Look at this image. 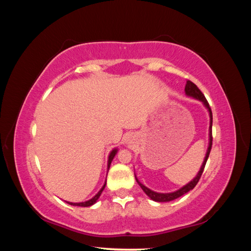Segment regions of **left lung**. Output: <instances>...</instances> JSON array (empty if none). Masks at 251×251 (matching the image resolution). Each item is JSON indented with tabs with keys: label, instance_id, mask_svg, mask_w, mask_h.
<instances>
[{
	"label": "left lung",
	"instance_id": "obj_1",
	"mask_svg": "<svg viewBox=\"0 0 251 251\" xmlns=\"http://www.w3.org/2000/svg\"><path fill=\"white\" fill-rule=\"evenodd\" d=\"M185 93H186L188 96H192V97H194V98H197V100H201V101L205 104V107H206V108L208 109V111H209V116H210L209 147H208V150H207L206 156H205V159H204V161H203V164H202V166H201V169H200L198 175H197V177H196L193 181L189 182L188 184H186L185 186L180 188L179 191H177V192L170 193V194L155 193V192H153V191H151V189H149L148 187L144 186L143 184H141L140 182L138 181V179L136 178V181H137V183H138V184L140 185V187L142 188V191H143L144 193H146L151 200H154V201H156V202H169V201H173V200H175V199L179 198V197L183 196L184 194L188 193L189 191H191V189H193V188L197 185V183H198L200 178H201V176H202V173H203V171H204L205 164H206V161H207V159H208V156H209V153H210V150H211V146H212V130H211V128H212V113H211V109H210V107H209V103H208V101L206 100V98H205L204 94L200 91V89H199L198 87H197V86L195 85V83H194L193 81H191V80H186Z\"/></svg>",
	"mask_w": 251,
	"mask_h": 251
}]
</instances>
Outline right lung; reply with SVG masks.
<instances>
[{"instance_id": "right-lung-1", "label": "right lung", "mask_w": 251, "mask_h": 251, "mask_svg": "<svg viewBox=\"0 0 251 251\" xmlns=\"http://www.w3.org/2000/svg\"><path fill=\"white\" fill-rule=\"evenodd\" d=\"M116 153H117V150H113L112 151H111V154H110V156H109V161H108V168H110V164H111V162H112V160H113V158H114V156L116 155ZM105 187V183H104V185L102 186V188L100 189V192L97 193V195H95L92 199H90L89 201H86V202H81V203H72V202H68L69 203L70 205H73V206H83V207H87V206H91V205H93L97 200H98V198H100V195H101V193H102V191H103V188Z\"/></svg>"}]
</instances>
